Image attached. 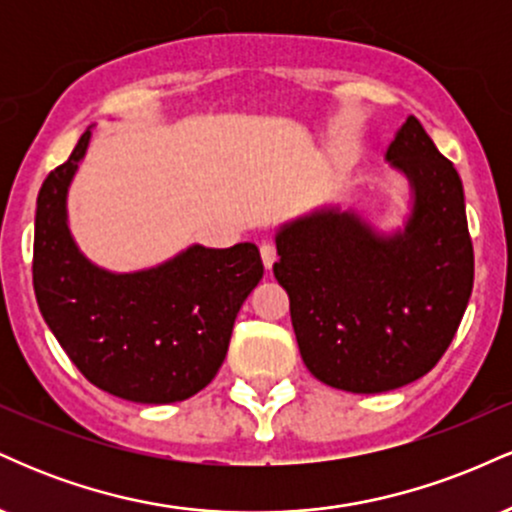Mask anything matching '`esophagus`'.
Segmentation results:
<instances>
[{"label": "esophagus", "instance_id": "obj_1", "mask_svg": "<svg viewBox=\"0 0 512 512\" xmlns=\"http://www.w3.org/2000/svg\"><path fill=\"white\" fill-rule=\"evenodd\" d=\"M260 255H262L264 267L272 269V264L276 262V248H274V243H262V245H260Z\"/></svg>", "mask_w": 512, "mask_h": 512}]
</instances>
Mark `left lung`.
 <instances>
[{
	"label": "left lung",
	"instance_id": "1",
	"mask_svg": "<svg viewBox=\"0 0 512 512\" xmlns=\"http://www.w3.org/2000/svg\"><path fill=\"white\" fill-rule=\"evenodd\" d=\"M385 158L409 180L402 228L375 231L356 211L325 207L284 223L274 238V276L289 293L303 363L356 395L424 378L455 337L474 284L455 166L414 115Z\"/></svg>",
	"mask_w": 512,
	"mask_h": 512
}]
</instances>
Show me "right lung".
Returning a JSON list of instances; mask_svg holds the SVG:
<instances>
[{"label": "right lung", "instance_id": "1", "mask_svg": "<svg viewBox=\"0 0 512 512\" xmlns=\"http://www.w3.org/2000/svg\"><path fill=\"white\" fill-rule=\"evenodd\" d=\"M88 142L91 127L38 192V308L88 383L129 402H182L219 373L240 305L264 274L260 250L190 245L173 260L127 274L93 264L67 223V192Z\"/></svg>", "mask_w": 512, "mask_h": 512}]
</instances>
